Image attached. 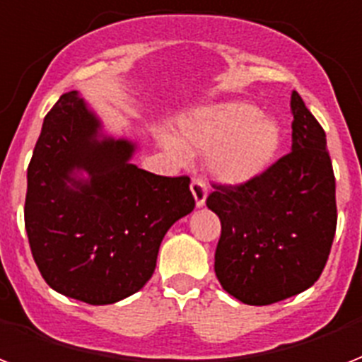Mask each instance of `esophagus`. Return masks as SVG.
<instances>
[{"label":"esophagus","mask_w":362,"mask_h":362,"mask_svg":"<svg viewBox=\"0 0 362 362\" xmlns=\"http://www.w3.org/2000/svg\"><path fill=\"white\" fill-rule=\"evenodd\" d=\"M190 190H192V196H194L196 199V207H204L205 199H207V185H205L204 179H199V177L192 179Z\"/></svg>","instance_id":"esophagus-1"}]
</instances>
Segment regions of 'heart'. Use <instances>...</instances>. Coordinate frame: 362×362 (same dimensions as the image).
Returning a JSON list of instances; mask_svg holds the SVG:
<instances>
[{
	"label": "heart",
	"mask_w": 362,
	"mask_h": 362,
	"mask_svg": "<svg viewBox=\"0 0 362 362\" xmlns=\"http://www.w3.org/2000/svg\"><path fill=\"white\" fill-rule=\"evenodd\" d=\"M177 136V141L166 140L175 155L187 157V149L209 151L207 166L213 177L233 187L259 177L282 144L279 123L250 103L196 110L179 119Z\"/></svg>",
	"instance_id": "1"
}]
</instances>
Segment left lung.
I'll use <instances>...</instances> for the list:
<instances>
[{
	"instance_id": "8db88e82",
	"label": "left lung",
	"mask_w": 362,
	"mask_h": 362,
	"mask_svg": "<svg viewBox=\"0 0 362 362\" xmlns=\"http://www.w3.org/2000/svg\"><path fill=\"white\" fill-rule=\"evenodd\" d=\"M291 153L250 183L213 185L207 207L221 218L215 273L245 305H273L308 290L337 231L334 173L322 125L291 93Z\"/></svg>"
}]
</instances>
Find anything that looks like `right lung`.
<instances>
[{"instance_id": "obj_1", "label": "right lung", "mask_w": 362, "mask_h": 362, "mask_svg": "<svg viewBox=\"0 0 362 362\" xmlns=\"http://www.w3.org/2000/svg\"><path fill=\"white\" fill-rule=\"evenodd\" d=\"M136 144L103 132L78 91L46 114L28 168L25 231L52 290L112 305L141 290L173 222L194 209L190 179L131 163Z\"/></svg>"}]
</instances>
